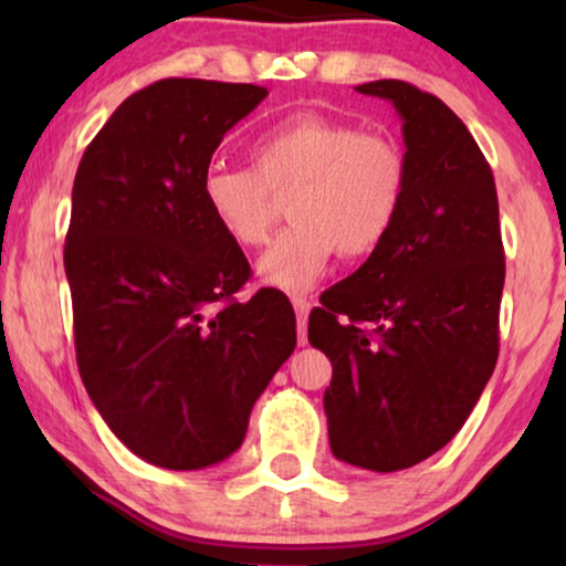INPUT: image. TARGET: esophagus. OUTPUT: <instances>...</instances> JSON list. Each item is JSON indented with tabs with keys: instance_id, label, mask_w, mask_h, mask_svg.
<instances>
[{
	"instance_id": "34e87169",
	"label": "esophagus",
	"mask_w": 566,
	"mask_h": 566,
	"mask_svg": "<svg viewBox=\"0 0 566 566\" xmlns=\"http://www.w3.org/2000/svg\"><path fill=\"white\" fill-rule=\"evenodd\" d=\"M293 308H296V316H298V345H306L308 337H306V316H308V308L312 304L304 296H296L293 298Z\"/></svg>"
}]
</instances>
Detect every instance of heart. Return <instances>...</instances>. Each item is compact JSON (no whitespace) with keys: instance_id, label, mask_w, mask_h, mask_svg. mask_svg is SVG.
<instances>
[{"instance_id":"b5f03b06","label":"heart","mask_w":566,"mask_h":566,"mask_svg":"<svg viewBox=\"0 0 566 566\" xmlns=\"http://www.w3.org/2000/svg\"><path fill=\"white\" fill-rule=\"evenodd\" d=\"M250 167L211 165L200 177V203L231 244L260 247L289 200L293 227L258 260L268 285L312 289L339 252L358 260L378 252L405 206L409 165L391 136L350 120L301 113L260 134Z\"/></svg>"}]
</instances>
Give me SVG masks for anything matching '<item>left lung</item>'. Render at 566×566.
<instances>
[{
	"label": "left lung",
	"instance_id": "left-lung-1",
	"mask_svg": "<svg viewBox=\"0 0 566 566\" xmlns=\"http://www.w3.org/2000/svg\"><path fill=\"white\" fill-rule=\"evenodd\" d=\"M355 90L391 99L405 120L407 196L381 250L322 293L308 343L332 363V453L386 474L440 451L482 397L505 250L490 161L459 115L401 80Z\"/></svg>",
	"mask_w": 566,
	"mask_h": 566
}]
</instances>
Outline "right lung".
Masks as SVG:
<instances>
[{
	"mask_svg": "<svg viewBox=\"0 0 566 566\" xmlns=\"http://www.w3.org/2000/svg\"><path fill=\"white\" fill-rule=\"evenodd\" d=\"M265 95L159 80L123 99L76 169L64 247L76 366L107 428L154 467L192 471L234 453L296 347L281 291L234 298L250 262L200 203L223 134Z\"/></svg>",
	"mask_w": 566,
	"mask_h": 566,
	"instance_id": "right-lung-1",
	"label": "right lung"
}]
</instances>
